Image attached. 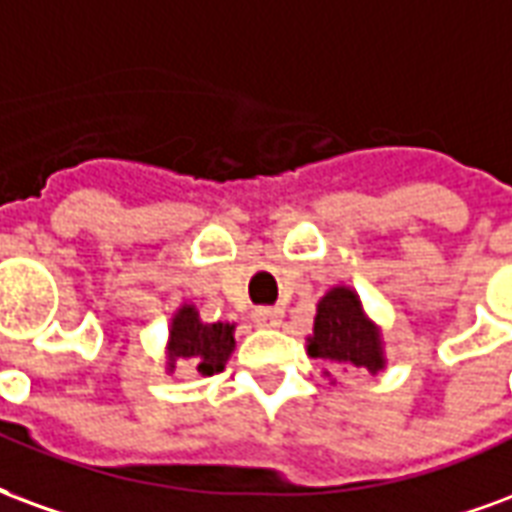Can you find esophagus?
<instances>
[{"label":"esophagus","instance_id":"34e87169","mask_svg":"<svg viewBox=\"0 0 512 512\" xmlns=\"http://www.w3.org/2000/svg\"><path fill=\"white\" fill-rule=\"evenodd\" d=\"M253 322L259 327H278L283 322V311L281 308H256L253 311Z\"/></svg>","mask_w":512,"mask_h":512}]
</instances>
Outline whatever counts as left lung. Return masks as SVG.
Segmentation results:
<instances>
[{"label": "left lung", "mask_w": 512, "mask_h": 512, "mask_svg": "<svg viewBox=\"0 0 512 512\" xmlns=\"http://www.w3.org/2000/svg\"><path fill=\"white\" fill-rule=\"evenodd\" d=\"M308 357L327 368L379 374L387 368L382 327L368 316L360 294L346 283H335L322 300L316 302L313 333L305 338ZM324 368V376L330 371ZM335 384V379H330Z\"/></svg>", "instance_id": "8db88e82"}]
</instances>
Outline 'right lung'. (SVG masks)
<instances>
[{
  "label": "right lung",
  "mask_w": 512,
  "mask_h": 512,
  "mask_svg": "<svg viewBox=\"0 0 512 512\" xmlns=\"http://www.w3.org/2000/svg\"><path fill=\"white\" fill-rule=\"evenodd\" d=\"M234 330V322H204L193 302H179L171 313L163 371L174 374V368L185 363L199 376L220 374L237 346Z\"/></svg>",
  "instance_id": "right-lung-1"
}]
</instances>
